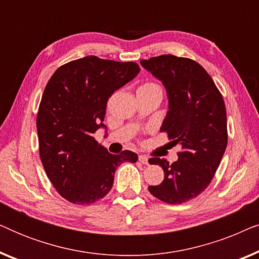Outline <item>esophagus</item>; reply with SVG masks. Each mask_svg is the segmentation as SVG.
Masks as SVG:
<instances>
[{
    "label": "esophagus",
    "instance_id": "esophagus-1",
    "mask_svg": "<svg viewBox=\"0 0 259 259\" xmlns=\"http://www.w3.org/2000/svg\"><path fill=\"white\" fill-rule=\"evenodd\" d=\"M139 161L141 162V164H144V165H147L148 164V158L146 157V155H139Z\"/></svg>",
    "mask_w": 259,
    "mask_h": 259
}]
</instances>
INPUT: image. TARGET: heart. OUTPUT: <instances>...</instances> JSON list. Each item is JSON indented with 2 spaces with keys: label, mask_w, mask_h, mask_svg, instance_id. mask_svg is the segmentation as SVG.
<instances>
[{
  "label": "heart",
  "mask_w": 259,
  "mask_h": 259,
  "mask_svg": "<svg viewBox=\"0 0 259 259\" xmlns=\"http://www.w3.org/2000/svg\"><path fill=\"white\" fill-rule=\"evenodd\" d=\"M140 88H159L155 83H145L143 86H140Z\"/></svg>",
  "instance_id": "b5f03b06"
}]
</instances>
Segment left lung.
<instances>
[{
  "label": "left lung",
  "instance_id": "1",
  "mask_svg": "<svg viewBox=\"0 0 259 259\" xmlns=\"http://www.w3.org/2000/svg\"><path fill=\"white\" fill-rule=\"evenodd\" d=\"M140 65L164 84L168 111L162 121L171 143L180 145L178 160L151 158L164 169V180L148 191L167 204L186 203L210 185L228 145L226 109L221 92L199 63L167 54Z\"/></svg>",
  "mask_w": 259,
  "mask_h": 259
}]
</instances>
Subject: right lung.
I'll use <instances>...</instances> for the list:
<instances>
[{
    "label": "right lung",
    "mask_w": 259,
    "mask_h": 259,
    "mask_svg": "<svg viewBox=\"0 0 259 259\" xmlns=\"http://www.w3.org/2000/svg\"><path fill=\"white\" fill-rule=\"evenodd\" d=\"M140 72L136 62L84 56L55 70L38 107V151L53 186L70 203L88 205L102 199L122 162L137 153L111 154L94 139L104 127L106 105L116 90Z\"/></svg>",
    "instance_id": "obj_1"
}]
</instances>
